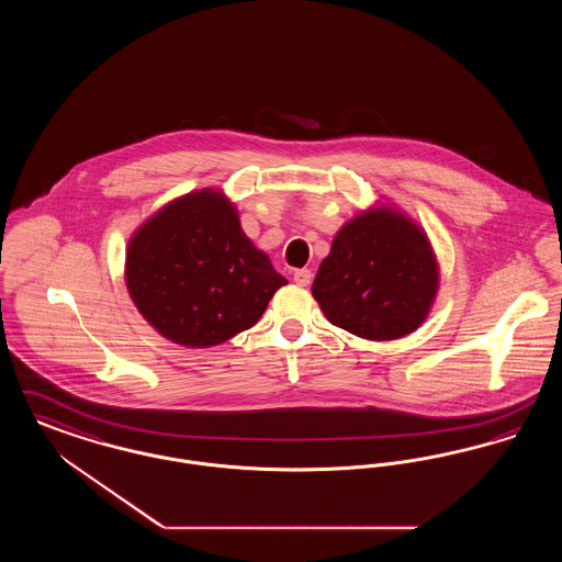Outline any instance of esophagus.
<instances>
[{
	"mask_svg": "<svg viewBox=\"0 0 562 562\" xmlns=\"http://www.w3.org/2000/svg\"><path fill=\"white\" fill-rule=\"evenodd\" d=\"M293 280L296 286H307L312 282V271L310 269H296L293 273Z\"/></svg>",
	"mask_w": 562,
	"mask_h": 562,
	"instance_id": "esophagus-1",
	"label": "esophagus"
}]
</instances>
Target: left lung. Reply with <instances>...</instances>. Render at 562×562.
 Instances as JSON below:
<instances>
[{
    "label": "left lung",
    "instance_id": "1",
    "mask_svg": "<svg viewBox=\"0 0 562 562\" xmlns=\"http://www.w3.org/2000/svg\"><path fill=\"white\" fill-rule=\"evenodd\" d=\"M438 286L426 229L398 206L374 202L335 234L312 294L330 324L369 341H394L426 322Z\"/></svg>",
    "mask_w": 562,
    "mask_h": 562
}]
</instances>
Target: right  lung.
Returning <instances> with one entry per match:
<instances>
[{
  "mask_svg": "<svg viewBox=\"0 0 562 562\" xmlns=\"http://www.w3.org/2000/svg\"><path fill=\"white\" fill-rule=\"evenodd\" d=\"M138 314L183 348H213L255 326L289 280L244 234L221 189L189 191L134 229L124 263Z\"/></svg>",
  "mask_w": 562,
  "mask_h": 562,
  "instance_id": "obj_1",
  "label": "right lung"
}]
</instances>
